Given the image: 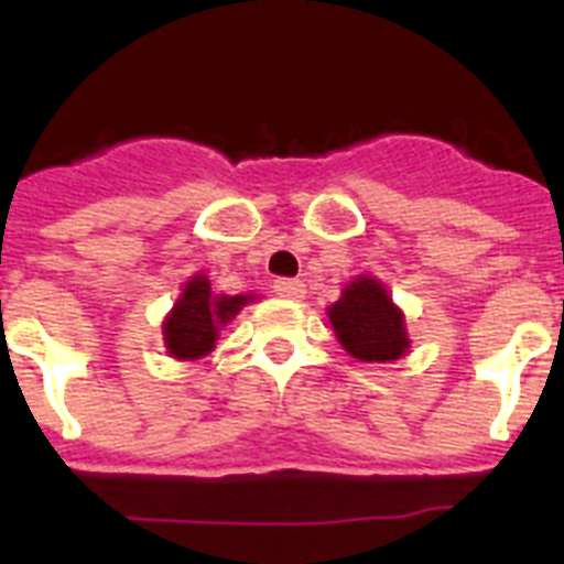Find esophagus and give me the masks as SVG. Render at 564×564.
<instances>
[{
    "instance_id": "1",
    "label": "esophagus",
    "mask_w": 564,
    "mask_h": 564,
    "mask_svg": "<svg viewBox=\"0 0 564 564\" xmlns=\"http://www.w3.org/2000/svg\"><path fill=\"white\" fill-rule=\"evenodd\" d=\"M273 291L285 299H302L305 296V282H299V279H276Z\"/></svg>"
}]
</instances>
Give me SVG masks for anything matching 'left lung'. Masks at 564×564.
Returning a JSON list of instances; mask_svg holds the SVG:
<instances>
[{"label": "left lung", "mask_w": 564, "mask_h": 564, "mask_svg": "<svg viewBox=\"0 0 564 564\" xmlns=\"http://www.w3.org/2000/svg\"><path fill=\"white\" fill-rule=\"evenodd\" d=\"M338 344L358 361H395L410 350V336L387 288L372 276L352 279L336 305L327 307Z\"/></svg>", "instance_id": "left-lung-1"}]
</instances>
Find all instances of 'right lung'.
I'll use <instances>...</instances> for the list:
<instances>
[{"instance_id": "add662e5", "label": "right lung", "mask_w": 564, "mask_h": 564, "mask_svg": "<svg viewBox=\"0 0 564 564\" xmlns=\"http://www.w3.org/2000/svg\"><path fill=\"white\" fill-rule=\"evenodd\" d=\"M253 296H226L214 293L212 282L203 273L192 276L174 302L172 313L163 322V341L172 358L194 361L214 350L223 327L248 305Z\"/></svg>"}]
</instances>
